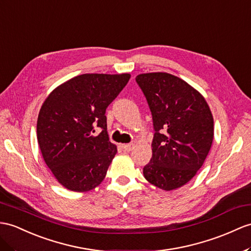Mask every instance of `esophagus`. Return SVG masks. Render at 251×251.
<instances>
[{
	"instance_id": "34e87169",
	"label": "esophagus",
	"mask_w": 251,
	"mask_h": 251,
	"mask_svg": "<svg viewBox=\"0 0 251 251\" xmlns=\"http://www.w3.org/2000/svg\"><path fill=\"white\" fill-rule=\"evenodd\" d=\"M133 147L134 146L132 144H126V145H122L121 148H122V150L126 151V152H130L133 149Z\"/></svg>"
}]
</instances>
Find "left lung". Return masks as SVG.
<instances>
[{"label":"left lung","mask_w":251,"mask_h":251,"mask_svg":"<svg viewBox=\"0 0 251 251\" xmlns=\"http://www.w3.org/2000/svg\"><path fill=\"white\" fill-rule=\"evenodd\" d=\"M136 82L155 131L144 176L152 185L173 191L191 181L209 154L214 137L211 109L198 90L169 73H143Z\"/></svg>","instance_id":"obj_1"}]
</instances>
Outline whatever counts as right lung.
<instances>
[{
	"label": "right lung",
	"instance_id": "obj_1",
	"mask_svg": "<svg viewBox=\"0 0 251 251\" xmlns=\"http://www.w3.org/2000/svg\"><path fill=\"white\" fill-rule=\"evenodd\" d=\"M130 77L129 73L77 75L55 88L42 104L37 120L41 154L69 191L88 192L105 178L117 153L108 138L105 111Z\"/></svg>",
	"mask_w": 251,
	"mask_h": 251
}]
</instances>
